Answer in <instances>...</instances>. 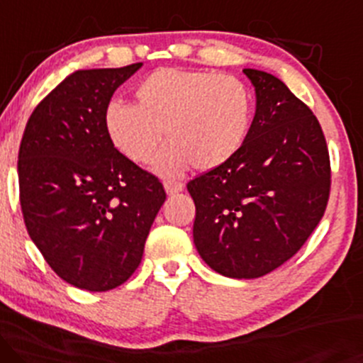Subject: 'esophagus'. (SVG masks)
Returning <instances> with one entry per match:
<instances>
[{
  "instance_id": "obj_1",
  "label": "esophagus",
  "mask_w": 363,
  "mask_h": 363,
  "mask_svg": "<svg viewBox=\"0 0 363 363\" xmlns=\"http://www.w3.org/2000/svg\"><path fill=\"white\" fill-rule=\"evenodd\" d=\"M164 190H166V194H168V195L178 194V192H182V190H183V183L177 182V180H166L164 182Z\"/></svg>"
}]
</instances>
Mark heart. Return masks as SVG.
I'll return each instance as SVG.
<instances>
[{
  "label": "heart",
  "mask_w": 363,
  "mask_h": 363,
  "mask_svg": "<svg viewBox=\"0 0 363 363\" xmlns=\"http://www.w3.org/2000/svg\"><path fill=\"white\" fill-rule=\"evenodd\" d=\"M135 106L109 103L104 128L118 152L147 162L161 144H169L154 161L162 177H177L195 164L211 171L226 164L245 142L252 96L236 77L206 70L160 68L133 91Z\"/></svg>",
  "instance_id": "heart-1"
}]
</instances>
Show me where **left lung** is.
<instances>
[{"instance_id": "obj_1", "label": "left lung", "mask_w": 363, "mask_h": 363, "mask_svg": "<svg viewBox=\"0 0 363 363\" xmlns=\"http://www.w3.org/2000/svg\"><path fill=\"white\" fill-rule=\"evenodd\" d=\"M255 115L226 164L189 182L195 202L194 243L219 274L254 279L302 248L319 225L331 166L319 121L267 72L245 68Z\"/></svg>"}]
</instances>
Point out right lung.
<instances>
[{"label":"right lung","mask_w":363,"mask_h":363,"mask_svg":"<svg viewBox=\"0 0 363 363\" xmlns=\"http://www.w3.org/2000/svg\"><path fill=\"white\" fill-rule=\"evenodd\" d=\"M142 63L79 70L32 111L18 150L32 242L73 286L108 291L135 272L166 192L118 152L104 128L113 94Z\"/></svg>","instance_id":"obj_1"}]
</instances>
